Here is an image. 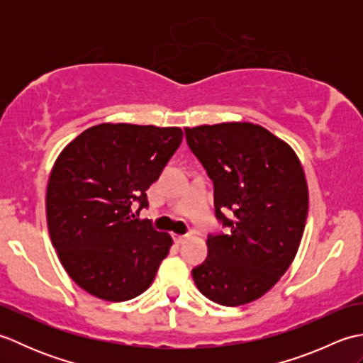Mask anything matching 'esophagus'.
<instances>
[{
	"label": "esophagus",
	"mask_w": 363,
	"mask_h": 363,
	"mask_svg": "<svg viewBox=\"0 0 363 363\" xmlns=\"http://www.w3.org/2000/svg\"><path fill=\"white\" fill-rule=\"evenodd\" d=\"M189 237H190V235H179V234H174V242H176V243H179V245H182L184 242L187 240Z\"/></svg>",
	"instance_id": "1"
}]
</instances>
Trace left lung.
Wrapping results in <instances>:
<instances>
[{
    "label": "left lung",
    "mask_w": 363,
    "mask_h": 363,
    "mask_svg": "<svg viewBox=\"0 0 363 363\" xmlns=\"http://www.w3.org/2000/svg\"><path fill=\"white\" fill-rule=\"evenodd\" d=\"M186 138L213 181L217 218L230 229L207 237L209 256L194 281L217 304L252 303L298 252L309 209L303 165L289 143L248 121L186 128ZM228 208L233 219L222 213Z\"/></svg>",
    "instance_id": "8db88e82"
}]
</instances>
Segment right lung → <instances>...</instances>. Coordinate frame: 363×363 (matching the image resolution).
<instances>
[{
    "instance_id": "1",
    "label": "right lung",
    "mask_w": 363,
    "mask_h": 363,
    "mask_svg": "<svg viewBox=\"0 0 363 363\" xmlns=\"http://www.w3.org/2000/svg\"><path fill=\"white\" fill-rule=\"evenodd\" d=\"M181 128L101 123L59 154L46 187V223L68 276L90 295L120 303L152 284L173 238L130 217L179 148Z\"/></svg>"
}]
</instances>
